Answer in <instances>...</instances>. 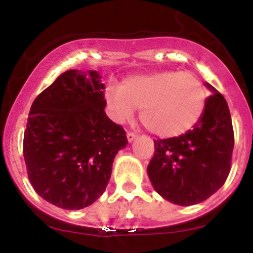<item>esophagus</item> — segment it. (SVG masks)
<instances>
[{
    "label": "esophagus",
    "instance_id": "34e87169",
    "mask_svg": "<svg viewBox=\"0 0 253 253\" xmlns=\"http://www.w3.org/2000/svg\"><path fill=\"white\" fill-rule=\"evenodd\" d=\"M136 138L137 136L134 133H132V132H128V133H127V141H128V143H132Z\"/></svg>",
    "mask_w": 253,
    "mask_h": 253
}]
</instances>
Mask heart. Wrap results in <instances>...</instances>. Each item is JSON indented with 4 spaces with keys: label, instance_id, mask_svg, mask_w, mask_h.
<instances>
[{
    "label": "heart",
    "instance_id": "obj_1",
    "mask_svg": "<svg viewBox=\"0 0 253 253\" xmlns=\"http://www.w3.org/2000/svg\"><path fill=\"white\" fill-rule=\"evenodd\" d=\"M105 101L114 121H129L136 109H141L142 122L153 134L172 138L192 129L202 119L207 93L193 73L162 71L131 76L120 88L109 86Z\"/></svg>",
    "mask_w": 253,
    "mask_h": 253
}]
</instances>
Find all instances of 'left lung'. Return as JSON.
<instances>
[{"mask_svg":"<svg viewBox=\"0 0 253 253\" xmlns=\"http://www.w3.org/2000/svg\"><path fill=\"white\" fill-rule=\"evenodd\" d=\"M205 114L198 124L178 137L154 141L147 168L153 188L177 206H193L215 193L230 171L234 131L224 96L211 84Z\"/></svg>","mask_w":253,"mask_h":253,"instance_id":"8db88e82","label":"left lung"}]
</instances>
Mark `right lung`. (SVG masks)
I'll return each instance as SVG.
<instances>
[{"label": "right lung", "instance_id": "1", "mask_svg": "<svg viewBox=\"0 0 253 253\" xmlns=\"http://www.w3.org/2000/svg\"><path fill=\"white\" fill-rule=\"evenodd\" d=\"M96 71H66L37 96L23 142L28 177L38 195L76 211L104 193L126 132L105 114Z\"/></svg>", "mask_w": 253, "mask_h": 253}]
</instances>
